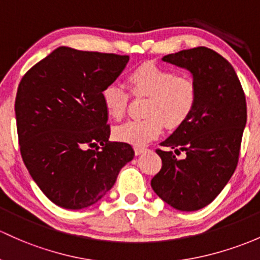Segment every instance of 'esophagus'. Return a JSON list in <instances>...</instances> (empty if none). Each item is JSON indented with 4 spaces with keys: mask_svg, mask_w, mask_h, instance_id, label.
Listing matches in <instances>:
<instances>
[{
    "mask_svg": "<svg viewBox=\"0 0 260 260\" xmlns=\"http://www.w3.org/2000/svg\"><path fill=\"white\" fill-rule=\"evenodd\" d=\"M134 150H135L136 155H140V153L146 151L147 149H145V147H141V146H135V149H134Z\"/></svg>",
    "mask_w": 260,
    "mask_h": 260,
    "instance_id": "1",
    "label": "esophagus"
}]
</instances>
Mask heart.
<instances>
[{
	"label": "heart",
	"mask_w": 260,
	"mask_h": 260,
	"mask_svg": "<svg viewBox=\"0 0 260 260\" xmlns=\"http://www.w3.org/2000/svg\"><path fill=\"white\" fill-rule=\"evenodd\" d=\"M127 85L134 96H147L144 104L146 118L130 120L114 127L118 141L147 144L158 138L164 122L170 129L181 126L193 111L197 100L196 84L191 78L176 75L172 69L155 63H142L127 75ZM102 103L110 118L121 119L129 104V93L116 83L104 86Z\"/></svg>",
	"instance_id": "1"
}]
</instances>
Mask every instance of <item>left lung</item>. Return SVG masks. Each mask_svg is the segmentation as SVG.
Masks as SVG:
<instances>
[{
  "label": "left lung",
  "mask_w": 260,
  "mask_h": 260,
  "mask_svg": "<svg viewBox=\"0 0 260 260\" xmlns=\"http://www.w3.org/2000/svg\"><path fill=\"white\" fill-rule=\"evenodd\" d=\"M162 60L191 72L197 100L189 118L161 142L166 150H156L162 166L151 187L171 207L197 211L218 196L236 171L247 122L245 95L231 63L212 49L197 47ZM181 151L186 152L183 160L175 157Z\"/></svg>",
  "instance_id": "obj_1"
}]
</instances>
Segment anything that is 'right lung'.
I'll return each instance as SVG.
<instances>
[{"label":"right lung","instance_id":"right-lung-1","mask_svg":"<svg viewBox=\"0 0 260 260\" xmlns=\"http://www.w3.org/2000/svg\"><path fill=\"white\" fill-rule=\"evenodd\" d=\"M129 55L59 47L19 82L15 102L19 150L30 176L59 207L82 209L114 186L133 160L126 142H111L104 86Z\"/></svg>","mask_w":260,"mask_h":260}]
</instances>
